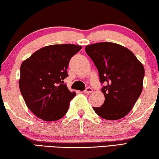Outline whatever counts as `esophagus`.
<instances>
[{
  "mask_svg": "<svg viewBox=\"0 0 159 159\" xmlns=\"http://www.w3.org/2000/svg\"><path fill=\"white\" fill-rule=\"evenodd\" d=\"M92 92H93V89H92L91 87H87V88L85 89V90L84 91V94H89V93H91Z\"/></svg>",
  "mask_w": 159,
  "mask_h": 159,
  "instance_id": "34e87169",
  "label": "esophagus"
}]
</instances>
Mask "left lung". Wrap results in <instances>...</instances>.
<instances>
[{
	"instance_id": "left-lung-1",
	"label": "left lung",
	"mask_w": 159,
	"mask_h": 159,
	"mask_svg": "<svg viewBox=\"0 0 159 159\" xmlns=\"http://www.w3.org/2000/svg\"><path fill=\"white\" fill-rule=\"evenodd\" d=\"M85 51L98 69L105 102L93 110L101 118L116 120L129 113L141 95L143 65L125 47L112 42L87 45Z\"/></svg>"
}]
</instances>
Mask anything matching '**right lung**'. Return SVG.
<instances>
[{"label": "right lung", "instance_id": "obj_1", "mask_svg": "<svg viewBox=\"0 0 159 159\" xmlns=\"http://www.w3.org/2000/svg\"><path fill=\"white\" fill-rule=\"evenodd\" d=\"M82 49L75 44H54L41 48L20 65L18 81L26 106L39 118L55 121L66 113L76 95L64 80L72 57Z\"/></svg>", "mask_w": 159, "mask_h": 159}]
</instances>
